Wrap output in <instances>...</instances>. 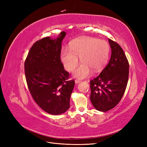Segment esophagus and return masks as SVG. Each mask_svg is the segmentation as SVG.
Instances as JSON below:
<instances>
[{"label": "esophagus", "mask_w": 147, "mask_h": 147, "mask_svg": "<svg viewBox=\"0 0 147 147\" xmlns=\"http://www.w3.org/2000/svg\"><path fill=\"white\" fill-rule=\"evenodd\" d=\"M80 80H78V79H76V80H75V83L76 84H79V83H80Z\"/></svg>", "instance_id": "esophagus-1"}]
</instances>
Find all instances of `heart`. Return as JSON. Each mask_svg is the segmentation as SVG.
I'll use <instances>...</instances> for the list:
<instances>
[{
  "label": "heart",
  "instance_id": "b5f03b06",
  "mask_svg": "<svg viewBox=\"0 0 147 147\" xmlns=\"http://www.w3.org/2000/svg\"><path fill=\"white\" fill-rule=\"evenodd\" d=\"M110 53V46L105 40H98L90 36H82L70 42L69 49L61 48L60 59L64 68L71 71L78 63L79 57L82 61L74 69V77L84 79L92 74V70L98 72L107 64Z\"/></svg>",
  "mask_w": 147,
  "mask_h": 147
}]
</instances>
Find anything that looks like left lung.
<instances>
[{
  "label": "left lung",
  "instance_id": "1",
  "mask_svg": "<svg viewBox=\"0 0 147 147\" xmlns=\"http://www.w3.org/2000/svg\"><path fill=\"white\" fill-rule=\"evenodd\" d=\"M109 62L98 77L90 80V101L96 110L106 112L115 107L125 93L129 77V63L120 46L109 39Z\"/></svg>",
  "mask_w": 147,
  "mask_h": 147
}]
</instances>
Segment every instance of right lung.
Wrapping results in <instances>:
<instances>
[{
    "label": "right lung",
    "mask_w": 147,
    "mask_h": 147,
    "mask_svg": "<svg viewBox=\"0 0 147 147\" xmlns=\"http://www.w3.org/2000/svg\"><path fill=\"white\" fill-rule=\"evenodd\" d=\"M62 32L55 39L50 36L35 42L26 58L24 68L28 87L35 101L52 115H60L70 107L74 80H68L69 73L60 59Z\"/></svg>",
    "instance_id": "1"
}]
</instances>
